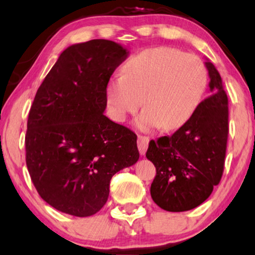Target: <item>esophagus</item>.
I'll return each mask as SVG.
<instances>
[{
    "instance_id": "esophagus-1",
    "label": "esophagus",
    "mask_w": 255,
    "mask_h": 255,
    "mask_svg": "<svg viewBox=\"0 0 255 255\" xmlns=\"http://www.w3.org/2000/svg\"><path fill=\"white\" fill-rule=\"evenodd\" d=\"M149 141H150V138L148 137V136L138 135L137 146H138V151L141 155H144V153L146 152V149H148V145H149Z\"/></svg>"
}]
</instances>
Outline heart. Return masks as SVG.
I'll return each mask as SVG.
<instances>
[{
	"mask_svg": "<svg viewBox=\"0 0 255 255\" xmlns=\"http://www.w3.org/2000/svg\"><path fill=\"white\" fill-rule=\"evenodd\" d=\"M125 74L111 78L107 103L113 119L124 123L143 105L139 128H180L202 102L208 85V70L200 56L170 46L146 48L132 55Z\"/></svg>",
	"mask_w": 255,
	"mask_h": 255,
	"instance_id": "heart-1",
	"label": "heart"
}]
</instances>
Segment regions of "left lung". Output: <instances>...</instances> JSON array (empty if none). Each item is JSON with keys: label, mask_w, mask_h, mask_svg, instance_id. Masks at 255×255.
I'll use <instances>...</instances> for the list:
<instances>
[{"label": "left lung", "mask_w": 255, "mask_h": 255, "mask_svg": "<svg viewBox=\"0 0 255 255\" xmlns=\"http://www.w3.org/2000/svg\"><path fill=\"white\" fill-rule=\"evenodd\" d=\"M210 96L187 123L171 136L151 139L146 158L156 167L150 194L164 210L187 211L209 198L224 171L229 135V102L222 78L211 62Z\"/></svg>", "instance_id": "1"}]
</instances>
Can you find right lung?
Here are the masks:
<instances>
[{
	"instance_id": "obj_1",
	"label": "right lung",
	"mask_w": 255,
	"mask_h": 255,
	"mask_svg": "<svg viewBox=\"0 0 255 255\" xmlns=\"http://www.w3.org/2000/svg\"><path fill=\"white\" fill-rule=\"evenodd\" d=\"M127 54L105 39L70 46L35 93L25 159L38 194L56 210L96 214L113 175L137 162L135 132L104 116L107 84Z\"/></svg>"
}]
</instances>
